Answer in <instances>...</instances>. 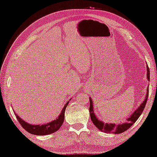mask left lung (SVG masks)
<instances>
[{"instance_id": "obj_1", "label": "left lung", "mask_w": 157, "mask_h": 157, "mask_svg": "<svg viewBox=\"0 0 157 157\" xmlns=\"http://www.w3.org/2000/svg\"><path fill=\"white\" fill-rule=\"evenodd\" d=\"M147 78L150 81V69H149L148 65H147ZM149 95V89H147V94H146L145 100L141 104L140 106L133 112V113L131 115L130 117L127 118V122L122 124H110V123H104L102 121H99L98 118L96 117L93 110V105H92V99L90 98V118L92 121V123L96 126L97 128L101 131V132L106 133H121L124 132L128 129L132 127L133 123L136 122L138 117L140 116L141 113L143 111L145 106L147 103V100Z\"/></svg>"}]
</instances>
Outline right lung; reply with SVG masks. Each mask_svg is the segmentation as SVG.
Instances as JSON below:
<instances>
[{
	"label": "right lung",
	"mask_w": 157,
	"mask_h": 157,
	"mask_svg": "<svg viewBox=\"0 0 157 157\" xmlns=\"http://www.w3.org/2000/svg\"><path fill=\"white\" fill-rule=\"evenodd\" d=\"M69 101L67 102V104L64 106L63 110L61 111L60 115H59L57 119L53 120V121L51 122H48L47 124L43 125L30 124L26 122H25L24 120H23L21 118L18 116L15 113L14 115L17 117L18 122L20 123L21 125V127L28 133L37 136L48 135L51 134V133L56 132V131H58L60 129L62 124H63V123L64 122V118H65V111L66 107L67 106V105L69 104Z\"/></svg>",
	"instance_id": "obj_1"
}]
</instances>
